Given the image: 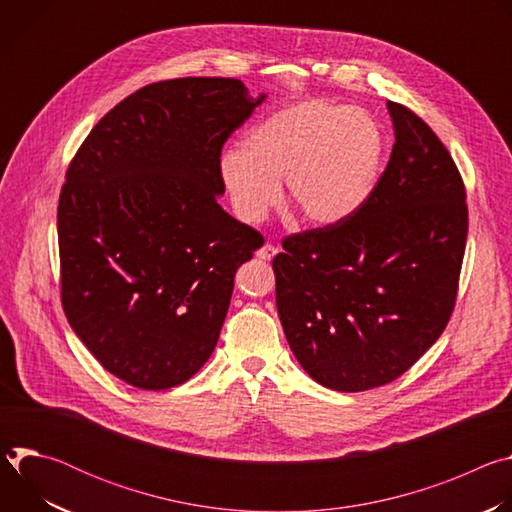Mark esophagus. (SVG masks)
<instances>
[{
	"mask_svg": "<svg viewBox=\"0 0 512 512\" xmlns=\"http://www.w3.org/2000/svg\"><path fill=\"white\" fill-rule=\"evenodd\" d=\"M275 253H277V249L273 247V245H269V243H265L259 251H257V257L261 259V261H271L273 257H275Z\"/></svg>",
	"mask_w": 512,
	"mask_h": 512,
	"instance_id": "34e87169",
	"label": "esophagus"
}]
</instances>
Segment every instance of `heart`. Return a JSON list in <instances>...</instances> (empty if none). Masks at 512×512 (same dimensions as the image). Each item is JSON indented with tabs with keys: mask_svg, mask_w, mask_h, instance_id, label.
Wrapping results in <instances>:
<instances>
[{
	"mask_svg": "<svg viewBox=\"0 0 512 512\" xmlns=\"http://www.w3.org/2000/svg\"><path fill=\"white\" fill-rule=\"evenodd\" d=\"M385 135L364 109L322 99L289 105L245 139V150L223 154L221 174L237 214L257 223L277 202L285 178L289 200L306 221L334 225L373 194Z\"/></svg>",
	"mask_w": 512,
	"mask_h": 512,
	"instance_id": "obj_1",
	"label": "heart"
}]
</instances>
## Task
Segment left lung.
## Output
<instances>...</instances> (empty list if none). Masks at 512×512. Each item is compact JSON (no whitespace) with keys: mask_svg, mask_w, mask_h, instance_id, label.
I'll list each match as a JSON object with an SVG mask.
<instances>
[{"mask_svg":"<svg viewBox=\"0 0 512 512\" xmlns=\"http://www.w3.org/2000/svg\"><path fill=\"white\" fill-rule=\"evenodd\" d=\"M395 143L373 194L334 225L283 239L279 320L304 371L358 393L409 371L450 322L468 237L462 176L431 127L387 103Z\"/></svg>","mask_w":512,"mask_h":512,"instance_id":"obj_1","label":"left lung"}]
</instances>
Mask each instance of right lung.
<instances>
[{"label":"right lung","mask_w":512,"mask_h":512,"mask_svg":"<svg viewBox=\"0 0 512 512\" xmlns=\"http://www.w3.org/2000/svg\"><path fill=\"white\" fill-rule=\"evenodd\" d=\"M265 95L237 79L143 87L87 135L58 198L60 298L111 375L186 383L212 354L235 273L263 237L218 204L221 152Z\"/></svg>","instance_id":"1"}]
</instances>
